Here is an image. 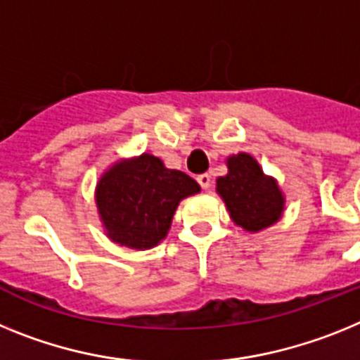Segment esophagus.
<instances>
[{"mask_svg": "<svg viewBox=\"0 0 360 360\" xmlns=\"http://www.w3.org/2000/svg\"><path fill=\"white\" fill-rule=\"evenodd\" d=\"M198 183L201 184L202 190H208L212 184V176L210 174H201V176H198Z\"/></svg>", "mask_w": 360, "mask_h": 360, "instance_id": "esophagus-1", "label": "esophagus"}]
</instances>
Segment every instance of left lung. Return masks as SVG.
<instances>
[{"label": "left lung", "mask_w": 360, "mask_h": 360, "mask_svg": "<svg viewBox=\"0 0 360 360\" xmlns=\"http://www.w3.org/2000/svg\"><path fill=\"white\" fill-rule=\"evenodd\" d=\"M228 174L217 177L215 190L233 224L257 233L274 226L284 214V198L277 179L266 176L254 155L239 152L226 159Z\"/></svg>", "instance_id": "8db88e82"}]
</instances>
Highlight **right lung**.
<instances>
[{
    "instance_id": "1",
    "label": "right lung",
    "mask_w": 360,
    "mask_h": 360,
    "mask_svg": "<svg viewBox=\"0 0 360 360\" xmlns=\"http://www.w3.org/2000/svg\"><path fill=\"white\" fill-rule=\"evenodd\" d=\"M201 192L195 181L152 154L121 159L96 184V206L106 237L120 246L150 250L172 226L183 199Z\"/></svg>"
}]
</instances>
